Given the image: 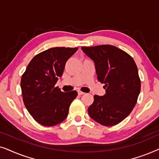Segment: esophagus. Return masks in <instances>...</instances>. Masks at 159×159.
Masks as SVG:
<instances>
[{"label":"esophagus","instance_id":"1","mask_svg":"<svg viewBox=\"0 0 159 159\" xmlns=\"http://www.w3.org/2000/svg\"><path fill=\"white\" fill-rule=\"evenodd\" d=\"M77 93H78V95H84V92H82V91H80V90L77 91Z\"/></svg>","mask_w":159,"mask_h":159}]
</instances>
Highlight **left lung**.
<instances>
[{"label": "left lung", "instance_id": "1", "mask_svg": "<svg viewBox=\"0 0 159 159\" xmlns=\"http://www.w3.org/2000/svg\"><path fill=\"white\" fill-rule=\"evenodd\" d=\"M95 63L98 80L106 89L103 96L94 95L88 108L93 120L106 127L124 120L133 109L140 92L137 65L125 51L110 45L82 47Z\"/></svg>", "mask_w": 159, "mask_h": 159}]
</instances>
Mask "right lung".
Returning <instances> with one entry per match:
<instances>
[{
	"instance_id": "obj_1",
	"label": "right lung",
	"mask_w": 159,
	"mask_h": 159,
	"mask_svg": "<svg viewBox=\"0 0 159 159\" xmlns=\"http://www.w3.org/2000/svg\"><path fill=\"white\" fill-rule=\"evenodd\" d=\"M78 48H51L36 55L21 79L25 107L34 120L46 127L56 125L67 117L77 91L61 92L55 87L65 64Z\"/></svg>"
}]
</instances>
